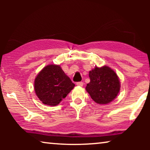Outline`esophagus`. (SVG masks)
I'll return each mask as SVG.
<instances>
[{"label":"esophagus","mask_w":150,"mask_h":150,"mask_svg":"<svg viewBox=\"0 0 150 150\" xmlns=\"http://www.w3.org/2000/svg\"><path fill=\"white\" fill-rule=\"evenodd\" d=\"M76 85L80 86V87H83V82H78V83H76Z\"/></svg>","instance_id":"esophagus-1"}]
</instances>
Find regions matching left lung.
<instances>
[{
	"label": "left lung",
	"mask_w": 150,
	"mask_h": 150,
	"mask_svg": "<svg viewBox=\"0 0 150 150\" xmlns=\"http://www.w3.org/2000/svg\"><path fill=\"white\" fill-rule=\"evenodd\" d=\"M90 83L86 90L96 103L106 104L117 97L120 83L117 74L107 66L96 67L89 71Z\"/></svg>",
	"instance_id": "1"
}]
</instances>
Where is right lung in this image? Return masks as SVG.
<instances>
[{"mask_svg":"<svg viewBox=\"0 0 150 150\" xmlns=\"http://www.w3.org/2000/svg\"><path fill=\"white\" fill-rule=\"evenodd\" d=\"M35 91L44 104L52 106L60 103L74 87L70 79L59 65H48L35 80Z\"/></svg>","mask_w":150,"mask_h":150,"instance_id":"add662e5","label":"right lung"}]
</instances>
